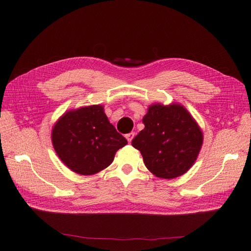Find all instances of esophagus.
I'll use <instances>...</instances> for the list:
<instances>
[{
  "label": "esophagus",
  "instance_id": "34e87169",
  "mask_svg": "<svg viewBox=\"0 0 251 251\" xmlns=\"http://www.w3.org/2000/svg\"><path fill=\"white\" fill-rule=\"evenodd\" d=\"M126 137V139H127V141L128 142H131V140L133 139V137H135V132H129V133H127V135L125 136Z\"/></svg>",
  "mask_w": 251,
  "mask_h": 251
}]
</instances>
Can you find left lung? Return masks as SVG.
Returning a JSON list of instances; mask_svg holds the SVG:
<instances>
[{
  "instance_id": "1",
  "label": "left lung",
  "mask_w": 251,
  "mask_h": 251,
  "mask_svg": "<svg viewBox=\"0 0 251 251\" xmlns=\"http://www.w3.org/2000/svg\"><path fill=\"white\" fill-rule=\"evenodd\" d=\"M144 129L132 139L144 165L160 178H176L194 166L203 144L199 124L183 104L155 102L143 116Z\"/></svg>"
}]
</instances>
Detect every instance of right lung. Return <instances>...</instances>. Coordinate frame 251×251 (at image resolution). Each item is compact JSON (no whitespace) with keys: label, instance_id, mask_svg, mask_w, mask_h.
<instances>
[{"label":"right lung","instance_id":"obj_1","mask_svg":"<svg viewBox=\"0 0 251 251\" xmlns=\"http://www.w3.org/2000/svg\"><path fill=\"white\" fill-rule=\"evenodd\" d=\"M51 141L63 164L81 176L109 167L115 153L127 144L109 122L102 104L68 110L52 127Z\"/></svg>","mask_w":251,"mask_h":251}]
</instances>
